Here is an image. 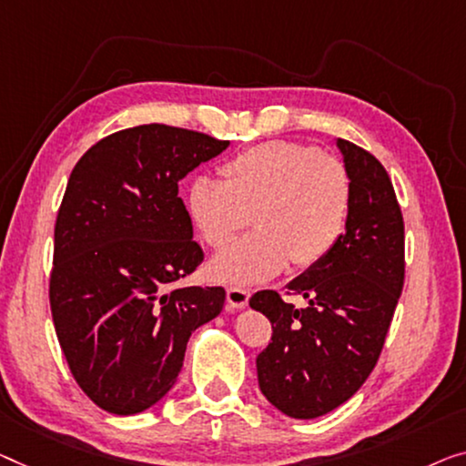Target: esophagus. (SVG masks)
Instances as JSON below:
<instances>
[{
  "instance_id": "34e87169",
  "label": "esophagus",
  "mask_w": 466,
  "mask_h": 466,
  "mask_svg": "<svg viewBox=\"0 0 466 466\" xmlns=\"http://www.w3.org/2000/svg\"><path fill=\"white\" fill-rule=\"evenodd\" d=\"M226 297H228V305H230L232 309H242V308H247L248 297H251V290L242 289V287H228Z\"/></svg>"
}]
</instances>
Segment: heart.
<instances>
[{
	"instance_id": "1",
	"label": "heart",
	"mask_w": 466,
	"mask_h": 466,
	"mask_svg": "<svg viewBox=\"0 0 466 466\" xmlns=\"http://www.w3.org/2000/svg\"><path fill=\"white\" fill-rule=\"evenodd\" d=\"M221 182L194 179L186 205L194 228L215 251L248 225L256 232L215 257L213 278L232 284L266 282L289 261L311 268L341 238L351 211V177L339 158L314 146L263 142L221 165Z\"/></svg>"
}]
</instances>
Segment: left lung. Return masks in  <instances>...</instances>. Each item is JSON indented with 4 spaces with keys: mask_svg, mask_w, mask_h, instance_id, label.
I'll return each mask as SVG.
<instances>
[{
    "mask_svg": "<svg viewBox=\"0 0 466 466\" xmlns=\"http://www.w3.org/2000/svg\"><path fill=\"white\" fill-rule=\"evenodd\" d=\"M351 177V211L335 248L289 282L308 305L276 290L248 305L272 322V343L257 356L268 401L290 419L335 410L377 366L404 287V218L385 167L360 146L337 140Z\"/></svg>",
    "mask_w": 466,
    "mask_h": 466,
    "instance_id": "obj_1",
    "label": "left lung"
}]
</instances>
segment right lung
<instances>
[{
  "instance_id": "obj_1",
  "label": "right lung",
  "mask_w": 466,
  "mask_h": 466,
  "mask_svg": "<svg viewBox=\"0 0 466 466\" xmlns=\"http://www.w3.org/2000/svg\"><path fill=\"white\" fill-rule=\"evenodd\" d=\"M228 140L150 123L94 144L68 177L54 228L50 308L83 393L102 410H148L219 316L221 287L169 289L203 261L177 182Z\"/></svg>"
}]
</instances>
